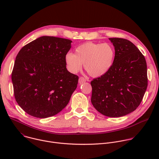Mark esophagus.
<instances>
[{
    "label": "esophagus",
    "mask_w": 159,
    "mask_h": 159,
    "mask_svg": "<svg viewBox=\"0 0 159 159\" xmlns=\"http://www.w3.org/2000/svg\"><path fill=\"white\" fill-rule=\"evenodd\" d=\"M85 81H86V79L84 77H80L79 78V83L80 84H82L85 82Z\"/></svg>",
    "instance_id": "obj_1"
}]
</instances>
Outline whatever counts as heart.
Returning <instances> with one entry per match:
<instances>
[{"instance_id": "b5f03b06", "label": "heart", "mask_w": 159, "mask_h": 159, "mask_svg": "<svg viewBox=\"0 0 159 159\" xmlns=\"http://www.w3.org/2000/svg\"><path fill=\"white\" fill-rule=\"evenodd\" d=\"M115 57V50L110 44L87 42L77 47L75 54L68 53L65 60L68 70L73 74L80 70L84 64L90 76L99 77L109 72Z\"/></svg>"}]
</instances>
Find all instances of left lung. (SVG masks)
<instances>
[{"instance_id":"left-lung-1","label":"left lung","mask_w":159,"mask_h":159,"mask_svg":"<svg viewBox=\"0 0 159 159\" xmlns=\"http://www.w3.org/2000/svg\"><path fill=\"white\" fill-rule=\"evenodd\" d=\"M115 47V57L109 72L93 79L91 102L102 115L121 117L140 104L148 85L145 58L128 39L109 38Z\"/></svg>"}]
</instances>
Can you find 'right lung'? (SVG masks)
<instances>
[{
  "label": "right lung",
  "mask_w": 159,
  "mask_h": 159,
  "mask_svg": "<svg viewBox=\"0 0 159 159\" xmlns=\"http://www.w3.org/2000/svg\"><path fill=\"white\" fill-rule=\"evenodd\" d=\"M72 42L44 36L19 52L12 72L14 94L28 115L39 118L53 116L69 103L79 80L66 68L65 57Z\"/></svg>",
  "instance_id": "add662e5"
}]
</instances>
